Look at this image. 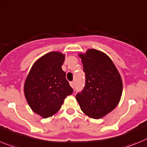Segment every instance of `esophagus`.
I'll list each match as a JSON object with an SVG mask.
<instances>
[{
  "label": "esophagus",
  "mask_w": 147,
  "mask_h": 147,
  "mask_svg": "<svg viewBox=\"0 0 147 147\" xmlns=\"http://www.w3.org/2000/svg\"><path fill=\"white\" fill-rule=\"evenodd\" d=\"M70 85H71L73 88H74V87H75L74 82H70Z\"/></svg>",
  "instance_id": "esophagus-1"
}]
</instances>
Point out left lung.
<instances>
[{"label":"left lung","instance_id":"1","mask_svg":"<svg viewBox=\"0 0 147 147\" xmlns=\"http://www.w3.org/2000/svg\"><path fill=\"white\" fill-rule=\"evenodd\" d=\"M85 73V86L76 95L81 109L93 119L102 118L117 106L122 82L112 60L96 49L79 55Z\"/></svg>","mask_w":147,"mask_h":147}]
</instances>
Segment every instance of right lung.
Listing matches in <instances>:
<instances>
[{
  "label": "right lung",
  "mask_w": 147,
  "mask_h": 147,
  "mask_svg": "<svg viewBox=\"0 0 147 147\" xmlns=\"http://www.w3.org/2000/svg\"><path fill=\"white\" fill-rule=\"evenodd\" d=\"M65 55L46 54L33 64L24 86L25 98L31 109L44 118L60 110L65 98L74 92L61 66Z\"/></svg>",
  "instance_id": "right-lung-1"
}]
</instances>
